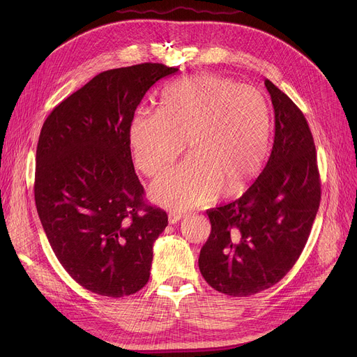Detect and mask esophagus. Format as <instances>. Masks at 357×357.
<instances>
[{
  "instance_id": "obj_1",
  "label": "esophagus",
  "mask_w": 357,
  "mask_h": 357,
  "mask_svg": "<svg viewBox=\"0 0 357 357\" xmlns=\"http://www.w3.org/2000/svg\"><path fill=\"white\" fill-rule=\"evenodd\" d=\"M182 218H183V215H182V214H178V213H169V215H167L169 224H176V222H179Z\"/></svg>"
}]
</instances>
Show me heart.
I'll use <instances>...</instances> for the list:
<instances>
[{
	"instance_id": "b5f03b06",
	"label": "heart",
	"mask_w": 357,
	"mask_h": 357,
	"mask_svg": "<svg viewBox=\"0 0 357 357\" xmlns=\"http://www.w3.org/2000/svg\"><path fill=\"white\" fill-rule=\"evenodd\" d=\"M272 140V114L259 89L220 77L194 75L169 85L159 111L140 108L128 127L136 167L156 176L188 147V160L149 190L160 207L183 211L245 191L260 174Z\"/></svg>"
}]
</instances>
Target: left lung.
<instances>
[{
    "instance_id": "8db88e82",
    "label": "left lung",
    "mask_w": 357,
    "mask_h": 357,
    "mask_svg": "<svg viewBox=\"0 0 357 357\" xmlns=\"http://www.w3.org/2000/svg\"><path fill=\"white\" fill-rule=\"evenodd\" d=\"M275 140L269 160L238 199L207 210L211 234L202 246L201 275L215 291L249 296L282 279L305 248L321 199L308 123L269 79Z\"/></svg>"
}]
</instances>
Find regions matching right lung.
Masks as SVG:
<instances>
[{
  "instance_id": "right-lung-1",
  "label": "right lung",
  "mask_w": 357,
  "mask_h": 357,
  "mask_svg": "<svg viewBox=\"0 0 357 357\" xmlns=\"http://www.w3.org/2000/svg\"><path fill=\"white\" fill-rule=\"evenodd\" d=\"M176 70L142 63L101 72L54 107L42 127L37 214L61 265L93 294L120 298L149 280L167 215L143 199L128 127L147 89Z\"/></svg>"
}]
</instances>
